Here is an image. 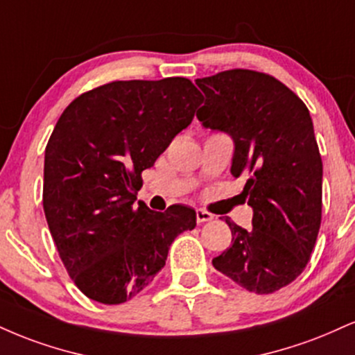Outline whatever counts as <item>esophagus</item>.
<instances>
[{
	"label": "esophagus",
	"instance_id": "1",
	"mask_svg": "<svg viewBox=\"0 0 355 355\" xmlns=\"http://www.w3.org/2000/svg\"><path fill=\"white\" fill-rule=\"evenodd\" d=\"M211 220H213V215L210 211L203 210V208H198V210H196V221H198V223H205V221H211Z\"/></svg>",
	"mask_w": 355,
	"mask_h": 355
}]
</instances>
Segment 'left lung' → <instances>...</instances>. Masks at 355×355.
Returning a JSON list of instances; mask_svg holds the SVG:
<instances>
[{
    "label": "left lung",
    "instance_id": "1",
    "mask_svg": "<svg viewBox=\"0 0 355 355\" xmlns=\"http://www.w3.org/2000/svg\"><path fill=\"white\" fill-rule=\"evenodd\" d=\"M205 104L196 119L233 140L232 175L246 180L253 228L225 218L232 246L215 270L256 294L293 283L309 261L321 226L322 160L309 110L279 80L233 69L196 79Z\"/></svg>",
    "mask_w": 355,
    "mask_h": 355
}]
</instances>
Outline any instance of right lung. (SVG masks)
I'll list each match as a JSON object with an SVG mask.
<instances>
[{"instance_id":"add662e5","label":"right lung","mask_w":355,"mask_h":355,"mask_svg":"<svg viewBox=\"0 0 355 355\" xmlns=\"http://www.w3.org/2000/svg\"><path fill=\"white\" fill-rule=\"evenodd\" d=\"M202 94L185 78L115 80L67 105L44 155L42 207L76 286L121 304L152 283L170 245L196 226L185 205L134 207L145 168L193 121Z\"/></svg>"}]
</instances>
